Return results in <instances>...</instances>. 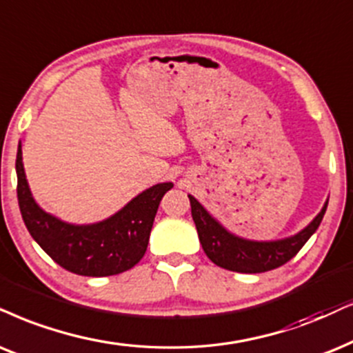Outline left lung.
Masks as SVG:
<instances>
[{"label":"left lung","instance_id":"8db88e82","mask_svg":"<svg viewBox=\"0 0 353 353\" xmlns=\"http://www.w3.org/2000/svg\"><path fill=\"white\" fill-rule=\"evenodd\" d=\"M189 200L200 244L210 261L223 269L241 274H261L287 264L318 230L327 208V203H324L318 216L295 236L276 241H249L238 238L223 228L197 202V199L189 195Z\"/></svg>","mask_w":353,"mask_h":353}]
</instances>
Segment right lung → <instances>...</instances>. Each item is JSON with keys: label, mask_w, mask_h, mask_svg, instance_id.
I'll return each mask as SVG.
<instances>
[{"label": "right lung", "mask_w": 353, "mask_h": 353, "mask_svg": "<svg viewBox=\"0 0 353 353\" xmlns=\"http://www.w3.org/2000/svg\"><path fill=\"white\" fill-rule=\"evenodd\" d=\"M17 202L29 233L58 265L84 276L117 275L141 261L159 202L172 182L156 184L120 212L94 225H70L35 203L26 179L21 143L16 156Z\"/></svg>", "instance_id": "right-lung-1"}]
</instances>
